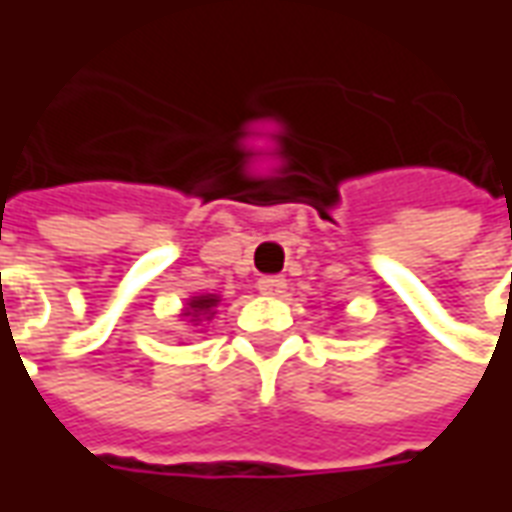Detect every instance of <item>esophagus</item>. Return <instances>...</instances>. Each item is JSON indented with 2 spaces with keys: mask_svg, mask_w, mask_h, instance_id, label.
<instances>
[{
  "mask_svg": "<svg viewBox=\"0 0 512 512\" xmlns=\"http://www.w3.org/2000/svg\"><path fill=\"white\" fill-rule=\"evenodd\" d=\"M257 288H260L263 296H282L288 285H285V279L282 277H263L257 282Z\"/></svg>",
  "mask_w": 512,
  "mask_h": 512,
  "instance_id": "obj_1",
  "label": "esophagus"
}]
</instances>
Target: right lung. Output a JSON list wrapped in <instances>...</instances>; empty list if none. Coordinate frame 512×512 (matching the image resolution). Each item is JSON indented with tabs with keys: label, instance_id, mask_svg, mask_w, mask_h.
I'll use <instances>...</instances> for the list:
<instances>
[{
	"label": "right lung",
	"instance_id": "right-lung-1",
	"mask_svg": "<svg viewBox=\"0 0 512 512\" xmlns=\"http://www.w3.org/2000/svg\"><path fill=\"white\" fill-rule=\"evenodd\" d=\"M219 304H222V296H219V293H200V296H191V299L186 301V307L180 310V318L189 323V326H200V323L213 321Z\"/></svg>",
	"mask_w": 512,
	"mask_h": 512
}]
</instances>
